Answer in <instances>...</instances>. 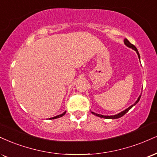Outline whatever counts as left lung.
I'll use <instances>...</instances> for the list:
<instances>
[{"label": "left lung", "mask_w": 157, "mask_h": 157, "mask_svg": "<svg viewBox=\"0 0 157 157\" xmlns=\"http://www.w3.org/2000/svg\"><path fill=\"white\" fill-rule=\"evenodd\" d=\"M124 44H125L127 47H129V48H132V50H135V51H136V52H137V56H138V58H140V54H139V52H138V50H137V48H136V47L135 46V45H133L132 44H131V43H130L129 41H128V39H124ZM140 97H141V96H140V97H138V99H137V101H135V104H134V105H131V106L128 107L127 109H126L125 110H124V111H122V112H121V113H118V114H117V115H114V116H102V115L97 114V113H94V112H91V113H93L94 115H95V116H98V117H100V118H107V119H116V118H121V117H122L123 116H124V115H125L126 113H127L128 111H129V109L132 108V107L133 106H135V105H136V104H137V102H138L139 100L140 99Z\"/></svg>", "instance_id": "obj_1"}]
</instances>
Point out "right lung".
Listing matches in <instances>:
<instances>
[{
	"instance_id": "add662e5",
	"label": "right lung",
	"mask_w": 157,
	"mask_h": 157,
	"mask_svg": "<svg viewBox=\"0 0 157 157\" xmlns=\"http://www.w3.org/2000/svg\"><path fill=\"white\" fill-rule=\"evenodd\" d=\"M65 113H66V112H64L63 113H62V114H60V115H58V116H55V117H52V118H50V119H56V118H60V117H62L63 116H64V115H65Z\"/></svg>"
}]
</instances>
